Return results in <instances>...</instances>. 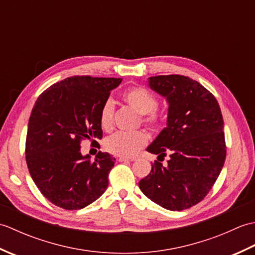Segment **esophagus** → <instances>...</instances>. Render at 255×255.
I'll return each instance as SVG.
<instances>
[{
    "label": "esophagus",
    "instance_id": "34e87169",
    "mask_svg": "<svg viewBox=\"0 0 255 255\" xmlns=\"http://www.w3.org/2000/svg\"><path fill=\"white\" fill-rule=\"evenodd\" d=\"M119 162H125V161H134L133 158H127V156H119L118 158Z\"/></svg>",
    "mask_w": 255,
    "mask_h": 255
}]
</instances>
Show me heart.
Listing matches in <instances>:
<instances>
[{
    "label": "heart",
    "instance_id": "heart-1",
    "mask_svg": "<svg viewBox=\"0 0 255 255\" xmlns=\"http://www.w3.org/2000/svg\"><path fill=\"white\" fill-rule=\"evenodd\" d=\"M124 101L141 114V122L150 130L156 131L163 124V115L158 110L159 101L156 96L144 86H132L124 92ZM114 103L107 99L101 107L100 125L104 130H110L113 127ZM148 142V134L143 130L134 132L118 131L106 138L104 147L108 152L119 156H132Z\"/></svg>",
    "mask_w": 255,
    "mask_h": 255
}]
</instances>
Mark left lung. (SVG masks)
<instances>
[{
    "label": "left lung",
    "instance_id": "1",
    "mask_svg": "<svg viewBox=\"0 0 255 255\" xmlns=\"http://www.w3.org/2000/svg\"><path fill=\"white\" fill-rule=\"evenodd\" d=\"M149 86L169 103L167 126L147 148L154 161L139 182L141 192L161 207L181 211L209 193L226 160L224 119L216 97L197 81L178 74L149 78Z\"/></svg>",
    "mask_w": 255,
    "mask_h": 255
}]
</instances>
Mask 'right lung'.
<instances>
[{
	"label": "right lung",
	"instance_id": "add662e5",
	"mask_svg": "<svg viewBox=\"0 0 255 255\" xmlns=\"http://www.w3.org/2000/svg\"><path fill=\"white\" fill-rule=\"evenodd\" d=\"M121 78L74 75L38 97L26 136V163L40 193L58 207L82 209L101 197L116 159L81 153V142L102 139L100 111Z\"/></svg>",
	"mask_w": 255,
	"mask_h": 255
}]
</instances>
